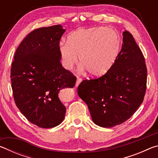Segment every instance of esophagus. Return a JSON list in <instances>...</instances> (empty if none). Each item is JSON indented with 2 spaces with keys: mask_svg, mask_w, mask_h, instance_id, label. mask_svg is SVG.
<instances>
[{
  "mask_svg": "<svg viewBox=\"0 0 158 158\" xmlns=\"http://www.w3.org/2000/svg\"><path fill=\"white\" fill-rule=\"evenodd\" d=\"M81 81H82V79H81V78H77V82H76L75 86H76V87L78 86V85L80 84V83L81 82Z\"/></svg>",
  "mask_w": 158,
  "mask_h": 158,
  "instance_id": "1",
  "label": "esophagus"
}]
</instances>
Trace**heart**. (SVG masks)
Here are the masks:
<instances>
[{
  "instance_id": "1",
  "label": "heart",
  "mask_w": 158,
  "mask_h": 158,
  "mask_svg": "<svg viewBox=\"0 0 158 158\" xmlns=\"http://www.w3.org/2000/svg\"><path fill=\"white\" fill-rule=\"evenodd\" d=\"M67 43L58 47L61 63L72 70L79 61V71H89L93 77H100L110 70L119 52L117 32L109 27L79 28L69 35Z\"/></svg>"
}]
</instances>
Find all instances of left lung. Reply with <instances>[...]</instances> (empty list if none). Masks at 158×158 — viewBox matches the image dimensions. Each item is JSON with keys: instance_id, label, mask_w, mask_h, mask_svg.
<instances>
[{"instance_id": "left-lung-1", "label": "left lung", "mask_w": 158, "mask_h": 158, "mask_svg": "<svg viewBox=\"0 0 158 158\" xmlns=\"http://www.w3.org/2000/svg\"><path fill=\"white\" fill-rule=\"evenodd\" d=\"M146 81L143 53L132 34L125 31L121 50L110 70L98 79L84 80L77 92L93 123L111 127L126 121L137 110L143 102Z\"/></svg>"}]
</instances>
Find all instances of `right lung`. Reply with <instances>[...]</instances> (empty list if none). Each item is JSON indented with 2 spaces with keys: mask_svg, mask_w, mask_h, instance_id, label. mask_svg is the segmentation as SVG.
<instances>
[{
  "mask_svg": "<svg viewBox=\"0 0 158 158\" xmlns=\"http://www.w3.org/2000/svg\"><path fill=\"white\" fill-rule=\"evenodd\" d=\"M61 25L34 30L21 42L11 68L13 96L17 107L29 121L42 128L63 122L66 108L58 93L73 88L76 77L60 63Z\"/></svg>",
  "mask_w": 158,
  "mask_h": 158,
  "instance_id": "1",
  "label": "right lung"
}]
</instances>
